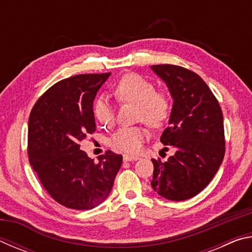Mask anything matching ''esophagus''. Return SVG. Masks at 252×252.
I'll return each mask as SVG.
<instances>
[{
    "instance_id": "esophagus-1",
    "label": "esophagus",
    "mask_w": 252,
    "mask_h": 252,
    "mask_svg": "<svg viewBox=\"0 0 252 252\" xmlns=\"http://www.w3.org/2000/svg\"><path fill=\"white\" fill-rule=\"evenodd\" d=\"M123 160H125V161H136V160H139V157L125 155V156H123Z\"/></svg>"
}]
</instances>
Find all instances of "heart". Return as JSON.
Listing matches in <instances>:
<instances>
[{
    "instance_id": "obj_1",
    "label": "heart",
    "mask_w": 252,
    "mask_h": 252,
    "mask_svg": "<svg viewBox=\"0 0 252 252\" xmlns=\"http://www.w3.org/2000/svg\"><path fill=\"white\" fill-rule=\"evenodd\" d=\"M114 96L119 102L138 105V119L151 127H160L169 120L171 102L167 94L158 92L156 85L142 75L130 73L123 76L114 88ZM93 116L103 126H111L116 111L108 97L102 95L93 104ZM147 138L142 126H123L114 132L109 140L110 146L126 153L140 151Z\"/></svg>"
}]
</instances>
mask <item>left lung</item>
Masks as SVG:
<instances>
[{
    "label": "left lung",
    "mask_w": 252,
    "mask_h": 252,
    "mask_svg": "<svg viewBox=\"0 0 252 252\" xmlns=\"http://www.w3.org/2000/svg\"><path fill=\"white\" fill-rule=\"evenodd\" d=\"M151 69L167 84L173 99L169 126L160 141L174 150L165 161L152 159L151 186L161 197L182 201L202 191L223 160L222 111L194 72L171 64L152 65Z\"/></svg>",
    "instance_id": "1"
}]
</instances>
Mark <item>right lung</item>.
Here are the masks:
<instances>
[{"label":"right lung","mask_w":252,"mask_h":252,"mask_svg":"<svg viewBox=\"0 0 252 252\" xmlns=\"http://www.w3.org/2000/svg\"><path fill=\"white\" fill-rule=\"evenodd\" d=\"M109 73L79 74L55 83L29 118V161L55 201L90 210L109 197L122 156L108 150L94 159L80 142L95 131L93 101Z\"/></svg>","instance_id":"obj_1"}]
</instances>
